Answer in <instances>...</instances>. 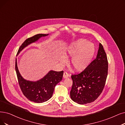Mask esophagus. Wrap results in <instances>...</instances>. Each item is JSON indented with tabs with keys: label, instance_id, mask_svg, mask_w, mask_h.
<instances>
[{
	"label": "esophagus",
	"instance_id": "34e87169",
	"mask_svg": "<svg viewBox=\"0 0 125 125\" xmlns=\"http://www.w3.org/2000/svg\"><path fill=\"white\" fill-rule=\"evenodd\" d=\"M69 75L68 74V73L67 72L63 73V78H67L68 77H69Z\"/></svg>",
	"mask_w": 125,
	"mask_h": 125
}]
</instances>
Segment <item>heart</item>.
Instances as JSON below:
<instances>
[{"mask_svg": "<svg viewBox=\"0 0 125 125\" xmlns=\"http://www.w3.org/2000/svg\"><path fill=\"white\" fill-rule=\"evenodd\" d=\"M95 52L92 43L86 39L79 38L69 43L64 48L63 56L59 58V62L63 66L68 62V58H71L70 66L73 70L81 72L84 70L90 63Z\"/></svg>", "mask_w": 125, "mask_h": 125, "instance_id": "1", "label": "heart"}]
</instances>
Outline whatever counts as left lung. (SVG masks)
Wrapping results in <instances>:
<instances>
[{
	"label": "left lung",
	"mask_w": 125,
	"mask_h": 125,
	"mask_svg": "<svg viewBox=\"0 0 125 125\" xmlns=\"http://www.w3.org/2000/svg\"><path fill=\"white\" fill-rule=\"evenodd\" d=\"M108 69L106 54L102 44L99 43L96 58L82 72L71 76L72 100L78 104H84L96 99L105 85Z\"/></svg>",
	"instance_id": "left-lung-1"
}]
</instances>
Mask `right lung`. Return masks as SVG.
Instances as JSON below:
<instances>
[{"label": "right lung", "instance_id": "right-lung-1", "mask_svg": "<svg viewBox=\"0 0 125 125\" xmlns=\"http://www.w3.org/2000/svg\"><path fill=\"white\" fill-rule=\"evenodd\" d=\"M49 34H38L28 38L20 47L17 55L30 44L37 42L41 37L47 36ZM15 70L19 86L23 95L30 101L37 103L45 102L52 97L54 88L62 81L63 74V71L57 72L50 70L45 76L37 81H28L20 73L17 67V59Z\"/></svg>", "mask_w": 125, "mask_h": 125}]
</instances>
